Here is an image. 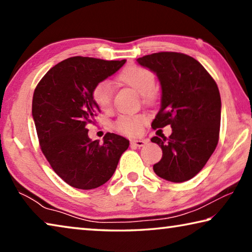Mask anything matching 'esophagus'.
<instances>
[{"label": "esophagus", "mask_w": 252, "mask_h": 252, "mask_svg": "<svg viewBox=\"0 0 252 252\" xmlns=\"http://www.w3.org/2000/svg\"><path fill=\"white\" fill-rule=\"evenodd\" d=\"M148 143L147 140H131V146L141 148L144 147Z\"/></svg>", "instance_id": "obj_1"}]
</instances>
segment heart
Listing matches in <instances>:
<instances>
[{
  "instance_id": "1",
  "label": "heart",
  "mask_w": 252,
  "mask_h": 252,
  "mask_svg": "<svg viewBox=\"0 0 252 252\" xmlns=\"http://www.w3.org/2000/svg\"><path fill=\"white\" fill-rule=\"evenodd\" d=\"M121 83L133 89L139 94H141L143 101L150 103L155 100L156 76L150 70L146 67L131 65L126 67L118 76ZM92 101L102 111H109L112 105V96H111V88L106 81H102L94 85L91 92ZM142 116H121L114 123V127L121 133L127 135H136L142 131L144 125Z\"/></svg>"
}]
</instances>
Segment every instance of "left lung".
I'll use <instances>...</instances> for the list:
<instances>
[{
    "instance_id": "8db88e82",
    "label": "left lung",
    "mask_w": 252,
    "mask_h": 252,
    "mask_svg": "<svg viewBox=\"0 0 252 252\" xmlns=\"http://www.w3.org/2000/svg\"><path fill=\"white\" fill-rule=\"evenodd\" d=\"M136 61L160 81L161 108L151 126L172 127L169 138L151 139L162 149L153 171L171 182L190 180L206 165L219 141V89L207 70L187 54L159 52Z\"/></svg>"
}]
</instances>
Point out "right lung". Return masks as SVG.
<instances>
[{"mask_svg": "<svg viewBox=\"0 0 252 252\" xmlns=\"http://www.w3.org/2000/svg\"><path fill=\"white\" fill-rule=\"evenodd\" d=\"M125 63L69 58L51 67L34 90L32 117L41 150L54 172L76 189L104 185L129 148V140L110 132L102 143L92 141L87 129L100 112L92 101V89Z\"/></svg>", "mask_w": 252, "mask_h": 252, "instance_id": "obj_1", "label": "right lung"}]
</instances>
